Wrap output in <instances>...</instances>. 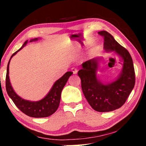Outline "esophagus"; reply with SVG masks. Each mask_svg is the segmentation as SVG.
I'll list each match as a JSON object with an SVG mask.
<instances>
[{
    "mask_svg": "<svg viewBox=\"0 0 146 146\" xmlns=\"http://www.w3.org/2000/svg\"><path fill=\"white\" fill-rule=\"evenodd\" d=\"M71 70H72V72H73L74 74H76L77 72H78L77 69L75 68H72L71 69Z\"/></svg>",
    "mask_w": 146,
    "mask_h": 146,
    "instance_id": "1",
    "label": "esophagus"
}]
</instances>
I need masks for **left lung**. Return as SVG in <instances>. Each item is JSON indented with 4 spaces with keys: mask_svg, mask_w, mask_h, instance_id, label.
I'll return each mask as SVG.
<instances>
[{
    "mask_svg": "<svg viewBox=\"0 0 146 146\" xmlns=\"http://www.w3.org/2000/svg\"><path fill=\"white\" fill-rule=\"evenodd\" d=\"M104 38V48L115 51L123 60V70L118 78L110 84L100 82L96 76L98 60L82 64L78 72L81 79L84 95L91 107L97 111L107 112L118 109L124 104L134 87L135 78L133 60L127 50L121 46L107 31L98 32Z\"/></svg>",
    "mask_w": 146,
    "mask_h": 146,
    "instance_id": "8db88e82",
    "label": "left lung"
}]
</instances>
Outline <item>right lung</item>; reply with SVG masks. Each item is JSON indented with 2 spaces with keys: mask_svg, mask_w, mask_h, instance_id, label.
Instances as JSON below:
<instances>
[{
  "mask_svg": "<svg viewBox=\"0 0 146 146\" xmlns=\"http://www.w3.org/2000/svg\"><path fill=\"white\" fill-rule=\"evenodd\" d=\"M37 40L38 38H35L31 40V42ZM27 42L28 40H26L21 48L19 50L15 52L11 56V58L14 55H15L17 53V52L21 50L23 47H25V46L27 44ZM11 59H10V60H11ZM10 60L7 65V75H6V90H7L8 95L9 96V97L15 103L16 106L21 111H23L24 113H25L26 115H29L30 117H45L53 114L57 110L59 106L62 90L64 86L66 84L69 77L72 74L73 72H67L60 78L58 80L54 83V84L52 88L50 91L49 92V93L42 100L38 102H31L21 98L13 90V88L11 86V82H10L9 76Z\"/></svg>",
  "mask_w": 146,
  "mask_h": 146,
  "instance_id": "obj_1",
  "label": "right lung"
}]
</instances>
